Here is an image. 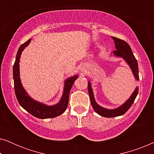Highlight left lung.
I'll list each match as a JSON object with an SVG mask.
<instances>
[{"instance_id":"8db88e82","label":"left lung","mask_w":154,"mask_h":154,"mask_svg":"<svg viewBox=\"0 0 154 154\" xmlns=\"http://www.w3.org/2000/svg\"><path fill=\"white\" fill-rule=\"evenodd\" d=\"M112 38L114 40L115 44H116V50L113 51V53L115 55L122 57L125 60L126 62L128 63L130 65V68L132 69V73L135 77L137 81H139V69H138V64L137 61L135 57L134 56L133 53H132L131 48H130V45L126 43L123 40L119 39L118 38L113 37ZM88 92H89V95L90 98V101H91V104L92 108L94 109V111H96L99 115L102 116L106 117V118H111V117H116L119 116L123 115L124 113L127 112L128 109H129L134 102L137 95L139 88L137 87L134 90L133 94L130 97V98L126 102L125 104L120 106L119 108L113 109V110H109V109H106L104 108H102L99 106L97 104L95 100H94L93 92H92L91 85L90 83L88 82Z\"/></svg>"}]
</instances>
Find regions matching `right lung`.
Instances as JSON below:
<instances>
[{
  "label": "right lung",
  "instance_id": "obj_1",
  "mask_svg": "<svg viewBox=\"0 0 154 154\" xmlns=\"http://www.w3.org/2000/svg\"><path fill=\"white\" fill-rule=\"evenodd\" d=\"M30 41L31 39H29L26 43L21 45L17 51V53L16 60L13 66L14 87L16 97L17 99L19 104L21 105V106L33 116L41 119H50V118L58 116L64 113L67 108L69 103V92H70L75 80H76L78 78V75L69 78L66 80V83H65L64 94H63L62 100L59 104L54 105V106H48L46 105L35 102L31 97H29L26 91L23 88L22 83H21L19 63H20V59L22 52L25 47H26L29 45Z\"/></svg>",
  "mask_w": 154,
  "mask_h": 154
}]
</instances>
